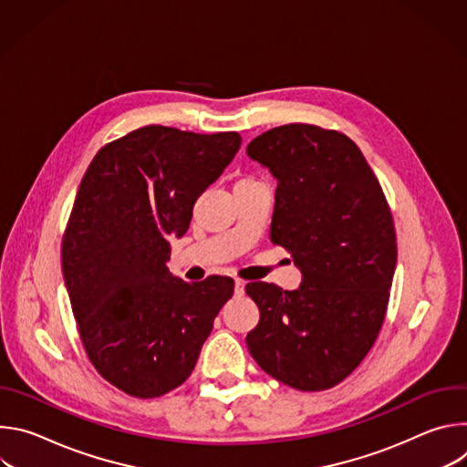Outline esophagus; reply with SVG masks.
<instances>
[{"label": "esophagus", "instance_id": "esophagus-1", "mask_svg": "<svg viewBox=\"0 0 467 467\" xmlns=\"http://www.w3.org/2000/svg\"><path fill=\"white\" fill-rule=\"evenodd\" d=\"M244 288H245V283L240 281V279H234V294H236V296H242V294H244Z\"/></svg>", "mask_w": 467, "mask_h": 467}]
</instances>
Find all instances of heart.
<instances>
[{"label":"heart","instance_id":"1","mask_svg":"<svg viewBox=\"0 0 467 467\" xmlns=\"http://www.w3.org/2000/svg\"><path fill=\"white\" fill-rule=\"evenodd\" d=\"M244 182H254V179H251V177H245V179H240L236 184H244Z\"/></svg>","mask_w":467,"mask_h":467}]
</instances>
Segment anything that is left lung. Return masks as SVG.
I'll return each mask as SVG.
<instances>
[{"label": "left lung", "instance_id": "8db88e82", "mask_svg": "<svg viewBox=\"0 0 467 467\" xmlns=\"http://www.w3.org/2000/svg\"><path fill=\"white\" fill-rule=\"evenodd\" d=\"M247 155L277 179L270 240L303 274L290 292L245 285L260 310L247 349L296 389H328L360 366L384 323L397 262L389 205L362 151L340 130L274 127L249 142Z\"/></svg>", "mask_w": 467, "mask_h": 467}]
</instances>
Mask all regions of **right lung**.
Returning a JSON list of instances; mask_svg holds the SVG:
<instances>
[{
    "label": "right lung",
    "mask_w": 467,
    "mask_h": 467,
    "mask_svg": "<svg viewBox=\"0 0 467 467\" xmlns=\"http://www.w3.org/2000/svg\"><path fill=\"white\" fill-rule=\"evenodd\" d=\"M236 130L199 135L148 125L105 144L79 184L62 236V275L96 371L130 397L181 386L231 299V277L170 274V240L233 161Z\"/></svg>",
    "instance_id": "right-lung-1"
}]
</instances>
